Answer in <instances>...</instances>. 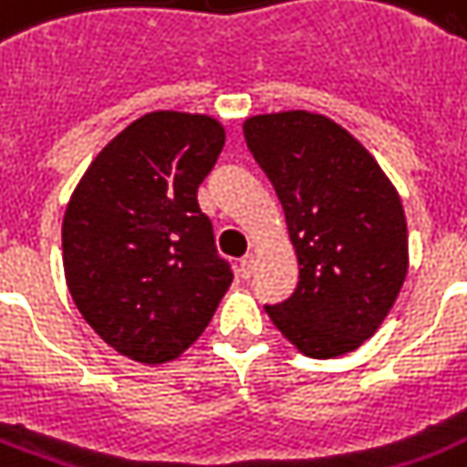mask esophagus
<instances>
[{
  "instance_id": "1",
  "label": "esophagus",
  "mask_w": 467,
  "mask_h": 467,
  "mask_svg": "<svg viewBox=\"0 0 467 467\" xmlns=\"http://www.w3.org/2000/svg\"><path fill=\"white\" fill-rule=\"evenodd\" d=\"M254 266H256V256L254 254H247L244 259L240 262V271H242V276L249 278L252 274H254Z\"/></svg>"
}]
</instances>
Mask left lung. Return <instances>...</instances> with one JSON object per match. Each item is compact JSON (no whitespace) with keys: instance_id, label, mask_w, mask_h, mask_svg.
<instances>
[{"instance_id":"left-lung-1","label":"left lung","mask_w":467,"mask_h":467,"mask_svg":"<svg viewBox=\"0 0 467 467\" xmlns=\"http://www.w3.org/2000/svg\"><path fill=\"white\" fill-rule=\"evenodd\" d=\"M254 160L274 183L298 256V288L266 306L276 329L310 358L358 348L405 284L407 220L373 155L322 113L244 120Z\"/></svg>"}]
</instances>
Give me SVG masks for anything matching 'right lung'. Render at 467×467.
I'll return each mask as SVG.
<instances>
[{
  "label": "right lung",
  "instance_id": "obj_1",
  "mask_svg": "<svg viewBox=\"0 0 467 467\" xmlns=\"http://www.w3.org/2000/svg\"><path fill=\"white\" fill-rule=\"evenodd\" d=\"M225 145L203 113L152 111L106 145L69 196L62 266L87 325L138 363L174 361L233 284L196 191Z\"/></svg>",
  "mask_w": 467,
  "mask_h": 467
}]
</instances>
